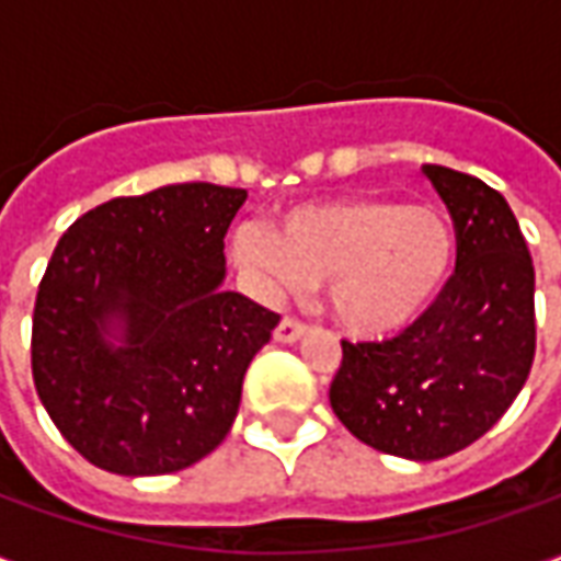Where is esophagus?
<instances>
[{
	"instance_id": "obj_1",
	"label": "esophagus",
	"mask_w": 561,
	"mask_h": 561,
	"mask_svg": "<svg viewBox=\"0 0 561 561\" xmlns=\"http://www.w3.org/2000/svg\"><path fill=\"white\" fill-rule=\"evenodd\" d=\"M273 336H276V342H297V340H304V336H306V324H304V321H297V318L285 316L279 321V324H276V333H273Z\"/></svg>"
}]
</instances>
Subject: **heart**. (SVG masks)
Segmentation results:
<instances>
[{
	"label": "heart",
	"instance_id": "b5f03b06",
	"mask_svg": "<svg viewBox=\"0 0 561 561\" xmlns=\"http://www.w3.org/2000/svg\"><path fill=\"white\" fill-rule=\"evenodd\" d=\"M231 255L270 297L328 285L342 328L385 340L412 328L442 297L457 233L433 204L340 197L288 209L273 233L245 225L231 237Z\"/></svg>",
	"mask_w": 561,
	"mask_h": 561
}]
</instances>
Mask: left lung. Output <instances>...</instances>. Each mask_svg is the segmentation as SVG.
Listing matches in <instances>:
<instances>
[{"label": "left lung", "instance_id": "8db88e82", "mask_svg": "<svg viewBox=\"0 0 561 561\" xmlns=\"http://www.w3.org/2000/svg\"><path fill=\"white\" fill-rule=\"evenodd\" d=\"M457 231V270L412 328L381 342L342 340L333 414L364 445L442 459L478 442L529 378L535 267L514 213L495 188L423 164Z\"/></svg>", "mask_w": 561, "mask_h": 561}]
</instances>
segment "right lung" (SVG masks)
<instances>
[{
  "label": "right lung",
  "instance_id": "right-lung-1",
  "mask_svg": "<svg viewBox=\"0 0 561 561\" xmlns=\"http://www.w3.org/2000/svg\"><path fill=\"white\" fill-rule=\"evenodd\" d=\"M245 188L161 185L83 213L32 312L38 400L92 466L171 474L221 445L279 316L225 291V233Z\"/></svg>",
  "mask_w": 561,
  "mask_h": 561
}]
</instances>
